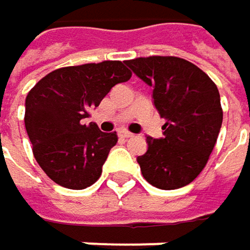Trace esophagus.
<instances>
[{
  "instance_id": "obj_1",
  "label": "esophagus",
  "mask_w": 250,
  "mask_h": 250,
  "mask_svg": "<svg viewBox=\"0 0 250 250\" xmlns=\"http://www.w3.org/2000/svg\"><path fill=\"white\" fill-rule=\"evenodd\" d=\"M118 135L121 137V138H132L134 137V134H131L129 131H126V129H121V131H118Z\"/></svg>"
}]
</instances>
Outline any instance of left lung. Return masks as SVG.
<instances>
[{"instance_id":"left-lung-1","label":"left lung","mask_w":250,"mask_h":250,"mask_svg":"<svg viewBox=\"0 0 250 250\" xmlns=\"http://www.w3.org/2000/svg\"><path fill=\"white\" fill-rule=\"evenodd\" d=\"M126 65L153 87L154 106L166 119L163 138L147 137L137 159L144 179L165 190L190 184L205 167L223 122L215 83L196 65L178 57H147Z\"/></svg>"}]
</instances>
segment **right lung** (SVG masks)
I'll use <instances>...</instances> for the list:
<instances>
[{
  "instance_id": "add662e5",
  "label": "right lung",
  "mask_w": 250,
  "mask_h": 250,
  "mask_svg": "<svg viewBox=\"0 0 250 250\" xmlns=\"http://www.w3.org/2000/svg\"><path fill=\"white\" fill-rule=\"evenodd\" d=\"M131 75L121 61L63 66L45 75L29 91L24 125L32 151L55 184L85 189L100 178L118 135L81 121L115 84L128 81Z\"/></svg>"
}]
</instances>
